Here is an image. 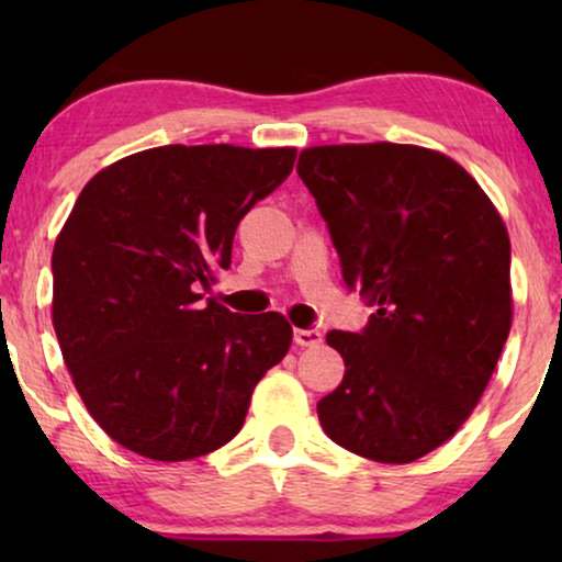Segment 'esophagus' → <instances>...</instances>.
I'll use <instances>...</instances> for the list:
<instances>
[{"mask_svg":"<svg viewBox=\"0 0 562 562\" xmlns=\"http://www.w3.org/2000/svg\"><path fill=\"white\" fill-rule=\"evenodd\" d=\"M294 342L302 345V348H317L322 342L319 329H294Z\"/></svg>","mask_w":562,"mask_h":562,"instance_id":"1","label":"esophagus"}]
</instances>
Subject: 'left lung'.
I'll return each instance as SVG.
<instances>
[{
    "label": "left lung",
    "instance_id": "1",
    "mask_svg": "<svg viewBox=\"0 0 562 562\" xmlns=\"http://www.w3.org/2000/svg\"><path fill=\"white\" fill-rule=\"evenodd\" d=\"M296 171L317 199L342 279L373 306L327 333L345 379L317 404L340 448L412 463L463 427L512 329V245L479 181L440 150L314 145Z\"/></svg>",
    "mask_w": 562,
    "mask_h": 562
}]
</instances>
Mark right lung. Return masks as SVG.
Returning a JSON list of instances; mask_svg holds the SVG:
<instances>
[{"label":"right lung","instance_id":"1","mask_svg":"<svg viewBox=\"0 0 562 562\" xmlns=\"http://www.w3.org/2000/svg\"><path fill=\"white\" fill-rule=\"evenodd\" d=\"M296 148L164 145L89 179L53 245V327L83 406L114 442L179 463L240 432L252 389L294 329L202 289Z\"/></svg>","mask_w":562,"mask_h":562}]
</instances>
